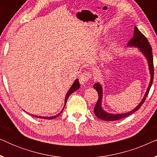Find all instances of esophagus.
<instances>
[{
	"label": "esophagus",
	"instance_id": "obj_1",
	"mask_svg": "<svg viewBox=\"0 0 157 157\" xmlns=\"http://www.w3.org/2000/svg\"><path fill=\"white\" fill-rule=\"evenodd\" d=\"M91 78V73L89 71L83 72L82 74L79 76V81H80L81 84L83 85V84H85L86 82H88Z\"/></svg>",
	"mask_w": 157,
	"mask_h": 157
}]
</instances>
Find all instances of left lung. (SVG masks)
<instances>
[{
    "instance_id": "8db88e82",
    "label": "left lung",
    "mask_w": 157,
    "mask_h": 157,
    "mask_svg": "<svg viewBox=\"0 0 157 157\" xmlns=\"http://www.w3.org/2000/svg\"><path fill=\"white\" fill-rule=\"evenodd\" d=\"M128 46H134L137 47L139 48V50L141 51V53L145 56V57L147 58L148 63H149V67L150 70V74H151V81H150L149 87H148L147 91L146 92L144 97L142 99V101L140 102L138 106L135 108L134 110L129 111L128 113H121V114H113V113H107L104 110H103L102 106H101V100H102V88L98 83H96L94 85V88L96 90V91L98 92V98L97 102L94 107V111L95 115L98 118H99L100 119L105 120V121H116V120H119L124 119L128 116H129L132 113H134L135 111L139 110V108L142 106L144 102L145 101L146 98L149 94L150 88H151L152 83H153V79H154V63H153V55H152V48L151 45H150L149 42L148 41L147 38L144 36L142 33H141V31H139V30L137 29L136 26L134 27V36L132 39L130 40V41L128 43Z\"/></svg>"
}]
</instances>
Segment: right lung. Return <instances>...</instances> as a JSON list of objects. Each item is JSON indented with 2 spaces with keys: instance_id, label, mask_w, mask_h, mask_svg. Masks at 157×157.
Masks as SVG:
<instances>
[{
  "instance_id": "obj_1",
  "label": "right lung",
  "mask_w": 157,
  "mask_h": 157,
  "mask_svg": "<svg viewBox=\"0 0 157 157\" xmlns=\"http://www.w3.org/2000/svg\"><path fill=\"white\" fill-rule=\"evenodd\" d=\"M79 87H80V84H79V81H78V79H76V80L75 81V82L74 83V84L71 86V87L70 88L69 90H68V91L67 92V94H66V98H65V105H64V107H65V106H66V101H67V99L68 98V97H69V96L73 93V92H74L75 91H76L77 89H78ZM63 109H62V111L59 113H58V114L56 115V116H53V117H39V116H34V117H36V118H39V119H56V118L59 117V116L62 113V111H63Z\"/></svg>"
}]
</instances>
